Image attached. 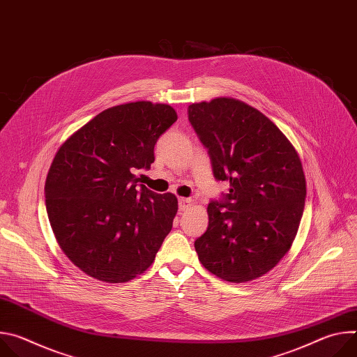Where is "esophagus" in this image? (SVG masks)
Segmentation results:
<instances>
[{
  "label": "esophagus",
  "mask_w": 357,
  "mask_h": 357,
  "mask_svg": "<svg viewBox=\"0 0 357 357\" xmlns=\"http://www.w3.org/2000/svg\"><path fill=\"white\" fill-rule=\"evenodd\" d=\"M190 206H193V200L189 197H181L179 199V209L181 211H188Z\"/></svg>",
  "instance_id": "1"
}]
</instances>
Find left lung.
Returning <instances> with one entry per match:
<instances>
[{
  "instance_id": "8db88e82",
  "label": "left lung",
  "mask_w": 357,
  "mask_h": 357,
  "mask_svg": "<svg viewBox=\"0 0 357 357\" xmlns=\"http://www.w3.org/2000/svg\"><path fill=\"white\" fill-rule=\"evenodd\" d=\"M189 121L209 149L213 175L230 183L208 205L209 226L195 241L199 261L229 282L273 270L289 251L307 196L301 158L261 112L231 97L193 103Z\"/></svg>"
}]
</instances>
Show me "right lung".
<instances>
[{
  "label": "right lung",
  "instance_id": "right-lung-1",
  "mask_svg": "<svg viewBox=\"0 0 357 357\" xmlns=\"http://www.w3.org/2000/svg\"><path fill=\"white\" fill-rule=\"evenodd\" d=\"M178 120L169 105L132 101L98 113L75 131L50 164L45 197L66 257L103 282H127L155 260L178 212L174 193L139 185L154 146Z\"/></svg>",
  "mask_w": 357,
  "mask_h": 357
}]
</instances>
